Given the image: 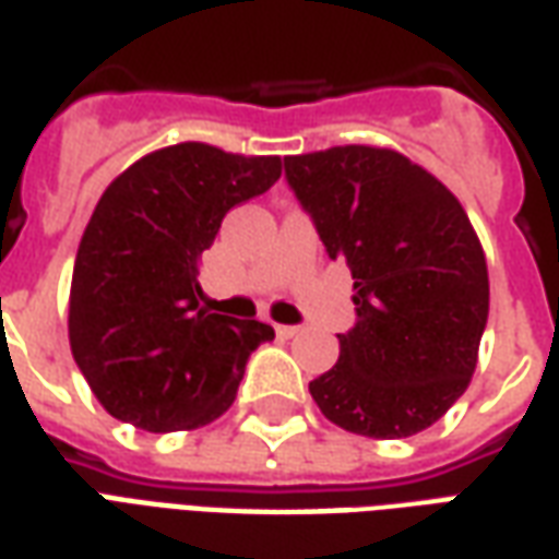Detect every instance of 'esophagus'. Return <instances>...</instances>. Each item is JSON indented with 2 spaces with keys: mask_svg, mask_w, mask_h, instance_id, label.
Listing matches in <instances>:
<instances>
[{
  "mask_svg": "<svg viewBox=\"0 0 559 559\" xmlns=\"http://www.w3.org/2000/svg\"><path fill=\"white\" fill-rule=\"evenodd\" d=\"M275 333H278L281 338H293V335L299 333V326H290V323H278V326H275Z\"/></svg>",
  "mask_w": 559,
  "mask_h": 559,
  "instance_id": "obj_1",
  "label": "esophagus"
}]
</instances>
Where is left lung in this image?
I'll return each mask as SVG.
<instances>
[{
	"mask_svg": "<svg viewBox=\"0 0 559 559\" xmlns=\"http://www.w3.org/2000/svg\"><path fill=\"white\" fill-rule=\"evenodd\" d=\"M284 178L330 260L345 257L357 323L308 390L326 420L369 439L432 427L469 388L490 284L463 205L390 147L284 157Z\"/></svg>",
	"mask_w": 559,
	"mask_h": 559,
	"instance_id": "left-lung-1",
	"label": "left lung"
}]
</instances>
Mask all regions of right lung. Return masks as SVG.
<instances>
[{
    "mask_svg": "<svg viewBox=\"0 0 559 559\" xmlns=\"http://www.w3.org/2000/svg\"><path fill=\"white\" fill-rule=\"evenodd\" d=\"M281 178V157L202 142L163 147L108 185L81 236L69 345L93 396L147 432L197 429L236 400L275 330L199 308V257L239 202Z\"/></svg>",
    "mask_w": 559,
    "mask_h": 559,
    "instance_id": "add662e5",
    "label": "right lung"
}]
</instances>
